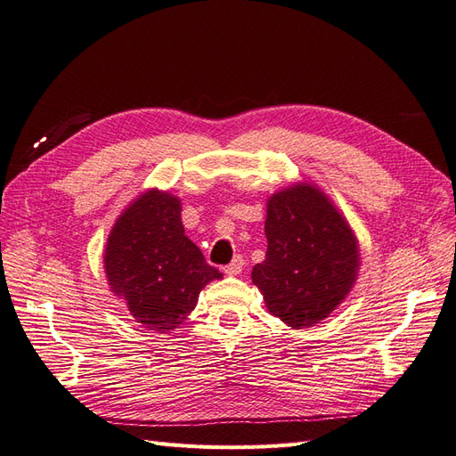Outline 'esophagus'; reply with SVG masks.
Instances as JSON below:
<instances>
[{"label":"esophagus","instance_id":"34e87169","mask_svg":"<svg viewBox=\"0 0 456 456\" xmlns=\"http://www.w3.org/2000/svg\"><path fill=\"white\" fill-rule=\"evenodd\" d=\"M242 267H244L242 256H235V258H232V262L227 264V265L224 267V270H225L227 275H239V273L242 272Z\"/></svg>","mask_w":456,"mask_h":456}]
</instances>
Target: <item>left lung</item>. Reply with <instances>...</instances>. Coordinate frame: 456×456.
<instances>
[{
    "instance_id": "8db88e82",
    "label": "left lung",
    "mask_w": 456,
    "mask_h": 456,
    "mask_svg": "<svg viewBox=\"0 0 456 456\" xmlns=\"http://www.w3.org/2000/svg\"><path fill=\"white\" fill-rule=\"evenodd\" d=\"M267 252L252 270L265 306L289 328H312L353 289L360 250L353 229L316 186L290 184L267 200Z\"/></svg>"
}]
</instances>
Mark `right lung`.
<instances>
[{"label": "right lung", "mask_w": 456, "mask_h": 456, "mask_svg": "<svg viewBox=\"0 0 456 456\" xmlns=\"http://www.w3.org/2000/svg\"><path fill=\"white\" fill-rule=\"evenodd\" d=\"M110 287L150 331L177 330L221 273L184 235L181 200L151 189L115 221L103 252Z\"/></svg>", "instance_id": "1"}]
</instances>
